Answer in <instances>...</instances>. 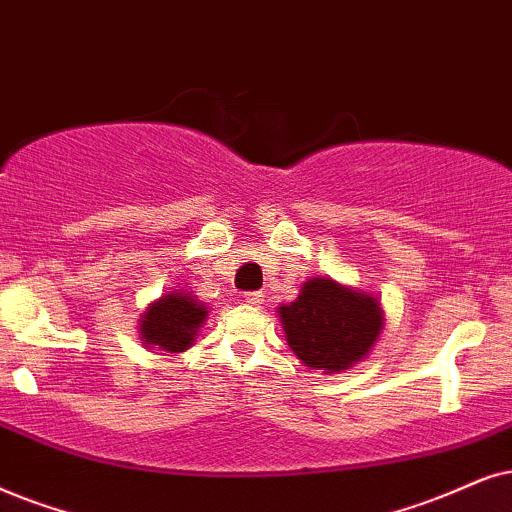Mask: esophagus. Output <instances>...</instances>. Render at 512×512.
<instances>
[{
  "mask_svg": "<svg viewBox=\"0 0 512 512\" xmlns=\"http://www.w3.org/2000/svg\"><path fill=\"white\" fill-rule=\"evenodd\" d=\"M245 302L248 304H262L264 302V295L260 293V290H250V293H245Z\"/></svg>",
  "mask_w": 512,
  "mask_h": 512,
  "instance_id": "obj_1",
  "label": "esophagus"
}]
</instances>
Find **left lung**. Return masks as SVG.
I'll return each instance as SVG.
<instances>
[{
	"mask_svg": "<svg viewBox=\"0 0 512 512\" xmlns=\"http://www.w3.org/2000/svg\"><path fill=\"white\" fill-rule=\"evenodd\" d=\"M278 312L297 359L326 373L342 371L366 357L383 328L380 304L371 295L326 276L304 283L300 297Z\"/></svg>",
	"mask_w": 512,
	"mask_h": 512,
	"instance_id": "left-lung-1",
	"label": "left lung"
}]
</instances>
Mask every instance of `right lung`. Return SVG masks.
Instances as JSON below:
<instances>
[{"label":"right lung","mask_w":512,"mask_h":512,"mask_svg":"<svg viewBox=\"0 0 512 512\" xmlns=\"http://www.w3.org/2000/svg\"><path fill=\"white\" fill-rule=\"evenodd\" d=\"M203 304H198L191 295L172 293L163 300L151 304V309L141 321V335L146 345H155L163 352H184L193 345L200 323L205 321Z\"/></svg>","instance_id":"obj_1"}]
</instances>
